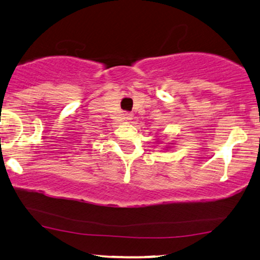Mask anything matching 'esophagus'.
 Listing matches in <instances>:
<instances>
[{"instance_id": "obj_1", "label": "esophagus", "mask_w": 260, "mask_h": 260, "mask_svg": "<svg viewBox=\"0 0 260 260\" xmlns=\"http://www.w3.org/2000/svg\"><path fill=\"white\" fill-rule=\"evenodd\" d=\"M124 118H125L126 120H131V119H133V113L126 112L125 115H124Z\"/></svg>"}]
</instances>
